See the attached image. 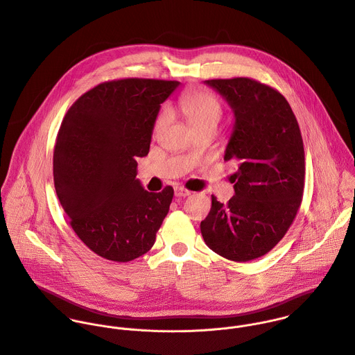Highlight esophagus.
Masks as SVG:
<instances>
[{
  "mask_svg": "<svg viewBox=\"0 0 355 355\" xmlns=\"http://www.w3.org/2000/svg\"><path fill=\"white\" fill-rule=\"evenodd\" d=\"M192 192L185 189L184 187H177L175 188V196H180V198H185V196H189Z\"/></svg>",
  "mask_w": 355,
  "mask_h": 355,
  "instance_id": "obj_1",
  "label": "esophagus"
}]
</instances>
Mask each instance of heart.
<instances>
[{
  "mask_svg": "<svg viewBox=\"0 0 355 355\" xmlns=\"http://www.w3.org/2000/svg\"><path fill=\"white\" fill-rule=\"evenodd\" d=\"M178 107L187 121L195 130L207 124L216 125L223 114V105L220 99L210 91L203 88L189 89L181 95ZM170 120V112L167 107L160 109L153 123V132H160Z\"/></svg>",
  "mask_w": 355,
  "mask_h": 355,
  "instance_id": "heart-1",
  "label": "heart"
}]
</instances>
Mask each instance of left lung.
Here are the masks:
<instances>
[{"label":"left lung","instance_id":"left-lung-1","mask_svg":"<svg viewBox=\"0 0 355 355\" xmlns=\"http://www.w3.org/2000/svg\"><path fill=\"white\" fill-rule=\"evenodd\" d=\"M235 113L224 160L238 163L235 195L200 223L206 245L224 259L245 263L272 250L300 209L304 191V145L297 119L275 88L250 77L214 78Z\"/></svg>","mask_w":355,"mask_h":355}]
</instances>
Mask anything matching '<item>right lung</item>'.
<instances>
[{"mask_svg": "<svg viewBox=\"0 0 355 355\" xmlns=\"http://www.w3.org/2000/svg\"><path fill=\"white\" fill-rule=\"evenodd\" d=\"M178 81L120 78L83 94L64 114L53 149V184L69 224L98 256L127 263L149 252L173 187L142 188L137 157L149 152L160 103Z\"/></svg>", "mask_w": 355, "mask_h": 355, "instance_id": "1", "label": "right lung"}]
</instances>
